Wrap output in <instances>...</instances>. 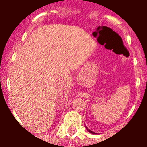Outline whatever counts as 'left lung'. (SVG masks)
<instances>
[{"mask_svg": "<svg viewBox=\"0 0 147 147\" xmlns=\"http://www.w3.org/2000/svg\"><path fill=\"white\" fill-rule=\"evenodd\" d=\"M86 130H87V131H89L90 133H92V134H95V133H94V132H93L92 131H90V129H88V128H87L86 127Z\"/></svg>", "mask_w": 147, "mask_h": 147, "instance_id": "left-lung-1", "label": "left lung"}]
</instances>
